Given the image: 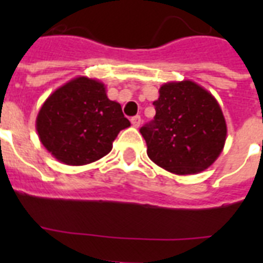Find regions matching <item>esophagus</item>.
Instances as JSON below:
<instances>
[{"instance_id": "1", "label": "esophagus", "mask_w": 263, "mask_h": 263, "mask_svg": "<svg viewBox=\"0 0 263 263\" xmlns=\"http://www.w3.org/2000/svg\"><path fill=\"white\" fill-rule=\"evenodd\" d=\"M140 121H142V120H140L139 116H135V117H132V119H131V124L135 128H139L140 127Z\"/></svg>"}]
</instances>
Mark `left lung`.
<instances>
[{"label": "left lung", "mask_w": 263, "mask_h": 263, "mask_svg": "<svg viewBox=\"0 0 263 263\" xmlns=\"http://www.w3.org/2000/svg\"><path fill=\"white\" fill-rule=\"evenodd\" d=\"M153 105L154 120L140 134L154 164L175 175H196L214 164L227 140V123L212 92L192 80L168 82Z\"/></svg>", "instance_id": "left-lung-1"}]
</instances>
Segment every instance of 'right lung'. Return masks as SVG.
Here are the masks:
<instances>
[{"label":"right lung","mask_w":263,"mask_h":263,"mask_svg":"<svg viewBox=\"0 0 263 263\" xmlns=\"http://www.w3.org/2000/svg\"><path fill=\"white\" fill-rule=\"evenodd\" d=\"M129 125L121 105L107 98L106 86L87 76L73 78L51 92L35 121L43 147L72 166L109 154L119 132Z\"/></svg>","instance_id":"1"}]
</instances>
